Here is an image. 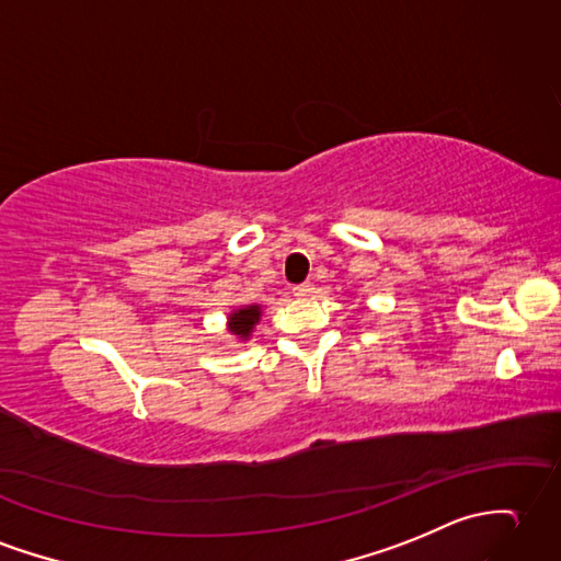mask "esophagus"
<instances>
[{
	"instance_id": "1",
	"label": "esophagus",
	"mask_w": 561,
	"mask_h": 561,
	"mask_svg": "<svg viewBox=\"0 0 561 561\" xmlns=\"http://www.w3.org/2000/svg\"><path fill=\"white\" fill-rule=\"evenodd\" d=\"M312 291H316V284H312V282H304V284H296L294 286V296H310Z\"/></svg>"
}]
</instances>
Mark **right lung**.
Segmentation results:
<instances>
[{
  "instance_id": "add662e5",
  "label": "right lung",
  "mask_w": 561,
  "mask_h": 561,
  "mask_svg": "<svg viewBox=\"0 0 561 561\" xmlns=\"http://www.w3.org/2000/svg\"><path fill=\"white\" fill-rule=\"evenodd\" d=\"M257 320H260V308H257V306L237 310V312H233V316L229 318L231 332H233V334H241V336H249V332L253 330V324H255Z\"/></svg>"
}]
</instances>
